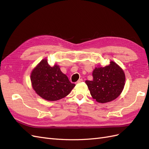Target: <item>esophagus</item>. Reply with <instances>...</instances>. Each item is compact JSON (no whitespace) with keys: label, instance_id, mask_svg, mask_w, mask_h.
<instances>
[{"label":"esophagus","instance_id":"esophagus-1","mask_svg":"<svg viewBox=\"0 0 149 149\" xmlns=\"http://www.w3.org/2000/svg\"><path fill=\"white\" fill-rule=\"evenodd\" d=\"M83 79H79L77 82H76V84H78V83H81V82H83Z\"/></svg>","mask_w":149,"mask_h":149}]
</instances>
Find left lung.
<instances>
[{"label":"left lung","instance_id":"8db88e82","mask_svg":"<svg viewBox=\"0 0 149 149\" xmlns=\"http://www.w3.org/2000/svg\"><path fill=\"white\" fill-rule=\"evenodd\" d=\"M93 79L86 80L91 96L100 103L113 101L121 94L124 89L125 76L123 70L115 62L104 67H96L93 71Z\"/></svg>","mask_w":149,"mask_h":149}]
</instances>
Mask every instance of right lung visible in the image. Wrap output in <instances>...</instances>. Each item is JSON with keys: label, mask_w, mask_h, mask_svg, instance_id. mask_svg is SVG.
Listing matches in <instances>:
<instances>
[{"label": "right lung", "mask_w": 149, "mask_h": 149, "mask_svg": "<svg viewBox=\"0 0 149 149\" xmlns=\"http://www.w3.org/2000/svg\"><path fill=\"white\" fill-rule=\"evenodd\" d=\"M31 86L36 93L47 101H58L68 95L75 84L62 73L60 66H50L47 59H43L30 74Z\"/></svg>", "instance_id": "1"}]
</instances>
